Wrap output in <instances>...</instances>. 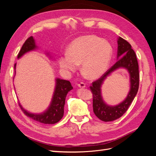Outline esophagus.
Returning a JSON list of instances; mask_svg holds the SVG:
<instances>
[{
	"instance_id": "34e87169",
	"label": "esophagus",
	"mask_w": 156,
	"mask_h": 156,
	"mask_svg": "<svg viewBox=\"0 0 156 156\" xmlns=\"http://www.w3.org/2000/svg\"><path fill=\"white\" fill-rule=\"evenodd\" d=\"M77 85H78V87H80V88H85V87H86V84H85V83H83V82L79 83V84H77Z\"/></svg>"
}]
</instances>
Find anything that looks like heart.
<instances>
[{
	"instance_id": "b5f03b06",
	"label": "heart",
	"mask_w": 156,
	"mask_h": 156,
	"mask_svg": "<svg viewBox=\"0 0 156 156\" xmlns=\"http://www.w3.org/2000/svg\"><path fill=\"white\" fill-rule=\"evenodd\" d=\"M112 55L107 40L94 35L79 37L71 43L68 53L60 56L59 65L67 73L75 72L81 64V71L90 79L99 77L107 70Z\"/></svg>"
}]
</instances>
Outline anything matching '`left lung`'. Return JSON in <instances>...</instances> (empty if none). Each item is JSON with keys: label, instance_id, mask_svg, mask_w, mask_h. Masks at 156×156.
I'll return each mask as SVG.
<instances>
[{"label": "left lung", "instance_id": "left-lung-1", "mask_svg": "<svg viewBox=\"0 0 156 156\" xmlns=\"http://www.w3.org/2000/svg\"><path fill=\"white\" fill-rule=\"evenodd\" d=\"M118 61L108 69L102 76L92 83L90 87L93 94V111L94 114L102 121L111 122L119 119L128 109L139 90V64L135 51L126 40L119 37L118 38ZM124 54L122 57L119 56ZM122 67L127 69L130 77V90L125 100L119 105L111 106L106 104L101 96V88L103 81L112 72Z\"/></svg>", "mask_w": 156, "mask_h": 156}]
</instances>
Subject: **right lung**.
I'll return each mask as SVG.
<instances>
[{
  "label": "right lung",
  "instance_id": "1",
  "mask_svg": "<svg viewBox=\"0 0 156 156\" xmlns=\"http://www.w3.org/2000/svg\"><path fill=\"white\" fill-rule=\"evenodd\" d=\"M36 49H37V46L35 44V40L34 37L30 36L23 45L20 53L17 55V58H21L27 52L33 51ZM48 55H49V53H48ZM16 67V64H15V66H14L15 69ZM72 89L73 87L69 81L56 78L53 98H52L50 105L45 111L40 113V114H34V113L29 112L24 109L21 105L20 103H19V105H20L23 112L25 113V115L30 119L42 124H54L57 123L63 117L66 97L68 92Z\"/></svg>",
  "mask_w": 156,
  "mask_h": 156
}]
</instances>
